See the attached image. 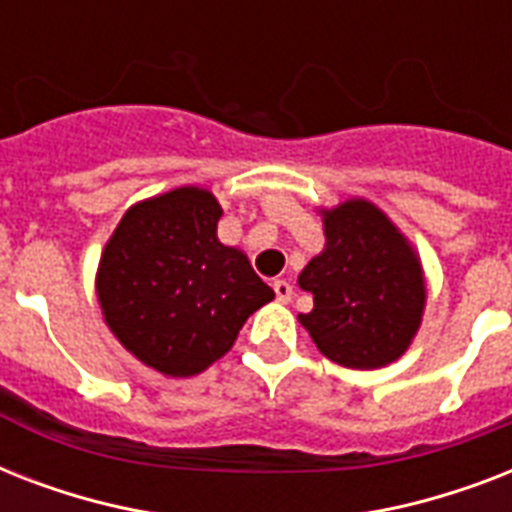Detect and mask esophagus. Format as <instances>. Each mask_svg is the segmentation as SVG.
Here are the masks:
<instances>
[{"label":"esophagus","instance_id":"obj_1","mask_svg":"<svg viewBox=\"0 0 512 512\" xmlns=\"http://www.w3.org/2000/svg\"><path fill=\"white\" fill-rule=\"evenodd\" d=\"M273 292H276V300H279V303H289V300H292V295H295L292 284H289V281H284V279L273 281Z\"/></svg>","mask_w":512,"mask_h":512}]
</instances>
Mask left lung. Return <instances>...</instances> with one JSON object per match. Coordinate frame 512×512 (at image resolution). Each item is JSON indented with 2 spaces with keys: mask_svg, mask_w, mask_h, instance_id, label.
Wrapping results in <instances>:
<instances>
[{
  "mask_svg": "<svg viewBox=\"0 0 512 512\" xmlns=\"http://www.w3.org/2000/svg\"><path fill=\"white\" fill-rule=\"evenodd\" d=\"M324 252L300 273L313 311L297 319L316 348L348 369H380L404 356L425 311V276L406 236L372 201L321 209Z\"/></svg>",
  "mask_w": 512,
  "mask_h": 512,
  "instance_id": "left-lung-1",
  "label": "left lung"
}]
</instances>
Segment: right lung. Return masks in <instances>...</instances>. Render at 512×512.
Returning <instances> with one entry per match:
<instances>
[{
    "label": "right lung",
    "mask_w": 512,
    "mask_h": 512,
    "mask_svg": "<svg viewBox=\"0 0 512 512\" xmlns=\"http://www.w3.org/2000/svg\"><path fill=\"white\" fill-rule=\"evenodd\" d=\"M223 209L183 185L124 212L98 265V300L116 340L156 372L193 377L223 358L273 289L241 249L217 239Z\"/></svg>",
    "instance_id": "obj_1"
}]
</instances>
